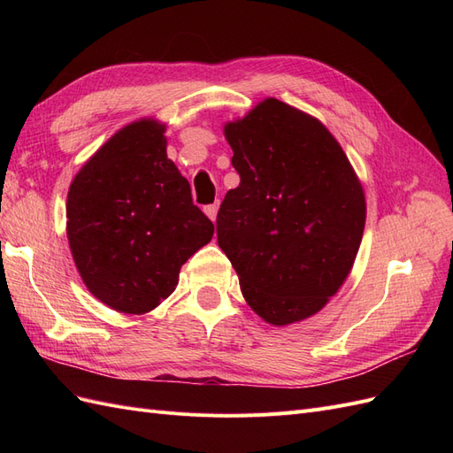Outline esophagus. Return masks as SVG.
Masks as SVG:
<instances>
[{
    "label": "esophagus",
    "instance_id": "esophagus-1",
    "mask_svg": "<svg viewBox=\"0 0 453 453\" xmlns=\"http://www.w3.org/2000/svg\"><path fill=\"white\" fill-rule=\"evenodd\" d=\"M217 210H219V202H215V203H210V205H205L203 208V211H205V215H208L211 221H215V217H217Z\"/></svg>",
    "mask_w": 453,
    "mask_h": 453
}]
</instances>
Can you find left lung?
<instances>
[{
    "instance_id": "8db88e82",
    "label": "left lung",
    "mask_w": 453,
    "mask_h": 453,
    "mask_svg": "<svg viewBox=\"0 0 453 453\" xmlns=\"http://www.w3.org/2000/svg\"><path fill=\"white\" fill-rule=\"evenodd\" d=\"M240 185L217 213V242L242 295L276 326L318 313L357 257L366 203L334 135L276 98L226 122Z\"/></svg>"
}]
</instances>
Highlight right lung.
Listing matches in <instances>:
<instances>
[{"mask_svg":"<svg viewBox=\"0 0 453 453\" xmlns=\"http://www.w3.org/2000/svg\"><path fill=\"white\" fill-rule=\"evenodd\" d=\"M166 125L120 128L79 170L65 203L67 242L87 289L120 313L168 298L190 255L213 236L166 155Z\"/></svg>","mask_w":453,"mask_h":453,"instance_id":"right-lung-1","label":"right lung"}]
</instances>
